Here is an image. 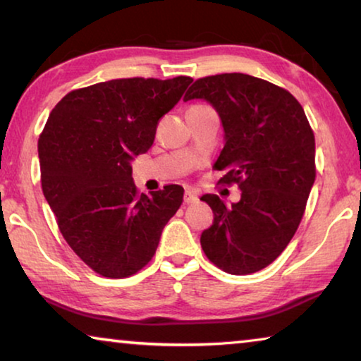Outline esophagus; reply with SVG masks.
Listing matches in <instances>:
<instances>
[{
  "label": "esophagus",
  "mask_w": 361,
  "mask_h": 361,
  "mask_svg": "<svg viewBox=\"0 0 361 361\" xmlns=\"http://www.w3.org/2000/svg\"><path fill=\"white\" fill-rule=\"evenodd\" d=\"M198 200L197 193L193 190H189L187 189L185 193H184V203H187V205H192V203H195Z\"/></svg>",
  "instance_id": "1"
}]
</instances>
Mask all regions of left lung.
Masks as SVG:
<instances>
[{
  "instance_id": "left-lung-1",
  "label": "left lung",
  "mask_w": 361,
  "mask_h": 361,
  "mask_svg": "<svg viewBox=\"0 0 361 361\" xmlns=\"http://www.w3.org/2000/svg\"><path fill=\"white\" fill-rule=\"evenodd\" d=\"M190 99L218 112L224 146L213 168L241 189L231 207L215 193L202 197L215 215L202 249L228 274H254L283 252L300 226L316 179L314 133L288 91L244 73L200 78L184 101Z\"/></svg>"
}]
</instances>
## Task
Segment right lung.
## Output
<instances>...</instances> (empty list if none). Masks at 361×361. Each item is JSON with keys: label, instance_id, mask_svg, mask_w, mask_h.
I'll return each instance as SVG.
<instances>
[{"label": "right lung", "instance_id": "1", "mask_svg": "<svg viewBox=\"0 0 361 361\" xmlns=\"http://www.w3.org/2000/svg\"><path fill=\"white\" fill-rule=\"evenodd\" d=\"M193 80L123 78L68 92L39 138L40 180L60 233L96 274L125 279L153 259L184 189L140 195L135 156L154 142L159 118Z\"/></svg>", "mask_w": 361, "mask_h": 361}]
</instances>
